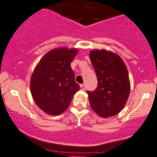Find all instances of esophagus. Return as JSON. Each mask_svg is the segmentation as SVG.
<instances>
[{"label": "esophagus", "mask_w": 157, "mask_h": 157, "mask_svg": "<svg viewBox=\"0 0 157 157\" xmlns=\"http://www.w3.org/2000/svg\"><path fill=\"white\" fill-rule=\"evenodd\" d=\"M80 87L82 90H85V86H84V84H81Z\"/></svg>", "instance_id": "1"}]
</instances>
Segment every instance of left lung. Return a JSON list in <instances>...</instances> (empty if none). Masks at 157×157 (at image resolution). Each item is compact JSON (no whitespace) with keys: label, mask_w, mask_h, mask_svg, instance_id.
<instances>
[{"label":"left lung","mask_w":157,"mask_h":157,"mask_svg":"<svg viewBox=\"0 0 157 157\" xmlns=\"http://www.w3.org/2000/svg\"><path fill=\"white\" fill-rule=\"evenodd\" d=\"M90 59L98 79V87L87 91L93 111L102 118L113 117L124 108L131 91L129 75L119 56L106 50H93Z\"/></svg>","instance_id":"8db88e82"}]
</instances>
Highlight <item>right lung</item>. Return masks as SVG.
I'll list each match as a JSON object with an SVG mask.
<instances>
[{
	"label": "right lung",
	"instance_id": "1",
	"mask_svg": "<svg viewBox=\"0 0 157 157\" xmlns=\"http://www.w3.org/2000/svg\"><path fill=\"white\" fill-rule=\"evenodd\" d=\"M78 50L60 47L45 54L32 74L30 90L36 105L46 113L60 115L80 90L70 64Z\"/></svg>",
	"mask_w": 157,
	"mask_h": 157
}]
</instances>
